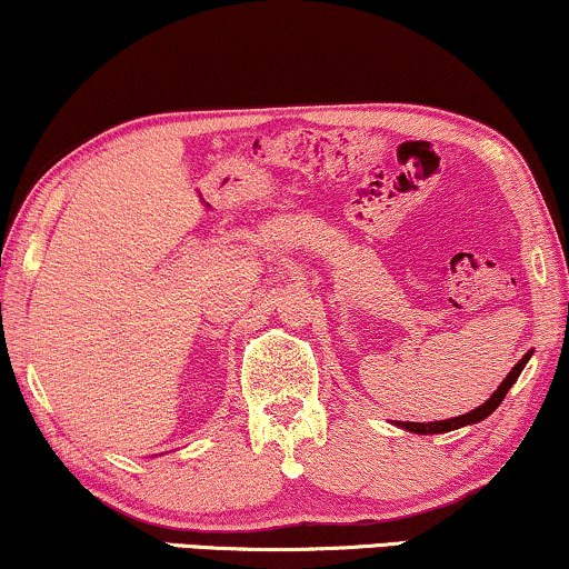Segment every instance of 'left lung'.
Wrapping results in <instances>:
<instances>
[{"label": "left lung", "mask_w": 569, "mask_h": 569, "mask_svg": "<svg viewBox=\"0 0 569 569\" xmlns=\"http://www.w3.org/2000/svg\"><path fill=\"white\" fill-rule=\"evenodd\" d=\"M528 357H531V352H528L523 360H520L516 368L510 370V376L502 380L500 383V388H497V391L489 396V399L481 403L479 409H473V411H469V415H461V417H453V419H442V422H401V427L403 430H409V432H417V435H438V432H450V430H458V427H466V425H473V422H481V419H487L489 415H492V411L500 407L502 403V399H505V393L510 391V386L516 383L518 380V376H520V370L526 368V362H528Z\"/></svg>", "instance_id": "1"}]
</instances>
